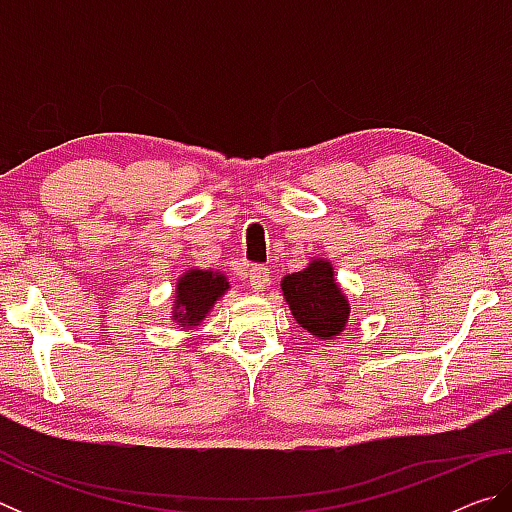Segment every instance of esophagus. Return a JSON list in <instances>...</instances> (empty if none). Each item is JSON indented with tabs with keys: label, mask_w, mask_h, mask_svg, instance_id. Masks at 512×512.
Masks as SVG:
<instances>
[{
	"label": "esophagus",
	"mask_w": 512,
	"mask_h": 512,
	"mask_svg": "<svg viewBox=\"0 0 512 512\" xmlns=\"http://www.w3.org/2000/svg\"><path fill=\"white\" fill-rule=\"evenodd\" d=\"M250 280V289L253 291H264L271 287V271L266 266H253L248 273Z\"/></svg>",
	"instance_id": "1"
}]
</instances>
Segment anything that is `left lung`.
<instances>
[{"instance_id": "8db88e82", "label": "left lung", "mask_w": 512, "mask_h": 512, "mask_svg": "<svg viewBox=\"0 0 512 512\" xmlns=\"http://www.w3.org/2000/svg\"><path fill=\"white\" fill-rule=\"evenodd\" d=\"M280 287L291 316L302 329L323 341L339 339L352 309L329 259L314 257L307 268L284 275Z\"/></svg>"}]
</instances>
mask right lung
Wrapping results in <instances>:
<instances>
[{
    "label": "right lung",
    "instance_id": "obj_1",
    "mask_svg": "<svg viewBox=\"0 0 512 512\" xmlns=\"http://www.w3.org/2000/svg\"><path fill=\"white\" fill-rule=\"evenodd\" d=\"M228 289L230 282L221 271L196 266L187 268L176 282L169 318L183 329L201 325Z\"/></svg>",
    "mask_w": 512,
    "mask_h": 512
}]
</instances>
